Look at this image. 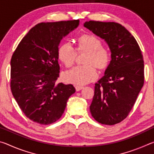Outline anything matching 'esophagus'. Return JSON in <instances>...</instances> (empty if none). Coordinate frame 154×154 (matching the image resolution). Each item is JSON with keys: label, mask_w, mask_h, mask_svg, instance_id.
<instances>
[{"label": "esophagus", "mask_w": 154, "mask_h": 154, "mask_svg": "<svg viewBox=\"0 0 154 154\" xmlns=\"http://www.w3.org/2000/svg\"><path fill=\"white\" fill-rule=\"evenodd\" d=\"M75 90H76L77 92H78V91H80L81 90H82L83 88V87H82V86H78V85H75Z\"/></svg>", "instance_id": "obj_1"}]
</instances>
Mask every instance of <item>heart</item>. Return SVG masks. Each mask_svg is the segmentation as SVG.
<instances>
[{
	"label": "heart",
	"mask_w": 154,
	"mask_h": 154,
	"mask_svg": "<svg viewBox=\"0 0 154 154\" xmlns=\"http://www.w3.org/2000/svg\"><path fill=\"white\" fill-rule=\"evenodd\" d=\"M78 49L88 52L85 63L65 71L62 79L65 82L75 85H85L98 77L96 66L105 69L111 60V51L102 46V42L94 35H83L78 41ZM59 59L66 65L71 66L74 64L77 56L76 49L70 41H66L60 45L58 50Z\"/></svg>",
	"instance_id": "b5f03b06"
}]
</instances>
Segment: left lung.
<instances>
[{"label": "left lung", "instance_id": "left-lung-1", "mask_svg": "<svg viewBox=\"0 0 154 154\" xmlns=\"http://www.w3.org/2000/svg\"><path fill=\"white\" fill-rule=\"evenodd\" d=\"M84 26L107 43L111 60L95 84L90 106L95 120L114 125L126 118L144 83V61L136 39L118 23L89 21Z\"/></svg>", "mask_w": 154, "mask_h": 154}]
</instances>
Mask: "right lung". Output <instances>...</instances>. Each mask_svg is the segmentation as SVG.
<instances>
[{
    "instance_id": "1",
    "label": "right lung",
    "mask_w": 154,
    "mask_h": 154,
    "mask_svg": "<svg viewBox=\"0 0 154 154\" xmlns=\"http://www.w3.org/2000/svg\"><path fill=\"white\" fill-rule=\"evenodd\" d=\"M79 24L77 20L36 24L13 54L11 92L30 120L43 125L56 122L75 92L71 84L56 83L60 72L58 50L62 38Z\"/></svg>"
}]
</instances>
